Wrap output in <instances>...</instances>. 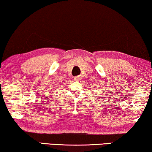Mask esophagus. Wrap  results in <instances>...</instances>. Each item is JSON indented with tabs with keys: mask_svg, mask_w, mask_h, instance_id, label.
Wrapping results in <instances>:
<instances>
[{
	"mask_svg": "<svg viewBox=\"0 0 152 152\" xmlns=\"http://www.w3.org/2000/svg\"><path fill=\"white\" fill-rule=\"evenodd\" d=\"M80 79H81V78L80 76H76V77H75V78H74V80H75L76 81L80 80Z\"/></svg>",
	"mask_w": 152,
	"mask_h": 152,
	"instance_id": "esophagus-1",
	"label": "esophagus"
}]
</instances>
